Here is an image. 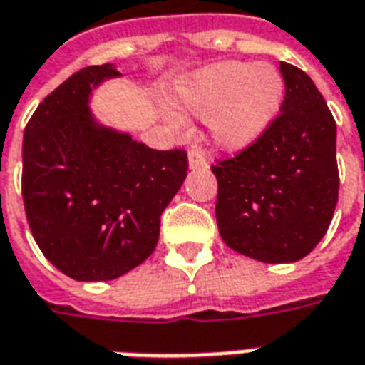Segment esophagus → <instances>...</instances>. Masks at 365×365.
<instances>
[{"mask_svg": "<svg viewBox=\"0 0 365 365\" xmlns=\"http://www.w3.org/2000/svg\"><path fill=\"white\" fill-rule=\"evenodd\" d=\"M187 162H190V170H207L209 168L205 152L199 150V148H191L190 154H187Z\"/></svg>", "mask_w": 365, "mask_h": 365, "instance_id": "obj_1", "label": "esophagus"}]
</instances>
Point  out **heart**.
I'll return each instance as SVG.
<instances>
[{
  "mask_svg": "<svg viewBox=\"0 0 365 365\" xmlns=\"http://www.w3.org/2000/svg\"><path fill=\"white\" fill-rule=\"evenodd\" d=\"M285 83L269 64L225 60L199 72L180 96L195 117H211L213 143L222 150H245L260 138L282 109Z\"/></svg>",
  "mask_w": 365,
  "mask_h": 365,
  "instance_id": "b5f03b06",
  "label": "heart"
}]
</instances>
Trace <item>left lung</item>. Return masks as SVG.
I'll use <instances>...</instances> for the list:
<instances>
[{
  "label": "left lung",
  "mask_w": 365,
  "mask_h": 365,
  "mask_svg": "<svg viewBox=\"0 0 365 365\" xmlns=\"http://www.w3.org/2000/svg\"><path fill=\"white\" fill-rule=\"evenodd\" d=\"M285 97L268 130L213 166L225 245L266 264L305 258L327 235L338 201L336 123L313 80L279 62Z\"/></svg>",
  "instance_id": "obj_1"
}]
</instances>
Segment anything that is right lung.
I'll list each match as a JSON object with an SVG mask.
<instances>
[{"instance_id": "add662e5", "label": "right lung", "mask_w": 365, "mask_h": 365, "mask_svg": "<svg viewBox=\"0 0 365 365\" xmlns=\"http://www.w3.org/2000/svg\"><path fill=\"white\" fill-rule=\"evenodd\" d=\"M113 78H120L113 64L72 74L23 136L29 227L46 260L76 282H109L140 266L187 175L183 150H152L96 119L91 93Z\"/></svg>"}]
</instances>
